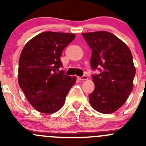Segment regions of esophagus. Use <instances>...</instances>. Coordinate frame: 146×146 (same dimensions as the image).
I'll list each match as a JSON object with an SVG mask.
<instances>
[{
    "label": "esophagus",
    "mask_w": 146,
    "mask_h": 146,
    "mask_svg": "<svg viewBox=\"0 0 146 146\" xmlns=\"http://www.w3.org/2000/svg\"><path fill=\"white\" fill-rule=\"evenodd\" d=\"M88 80V77L86 75H83L81 77H80V80L81 81H85V80Z\"/></svg>",
    "instance_id": "34e87169"
}]
</instances>
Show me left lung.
<instances>
[{"label":"left lung","mask_w":146,"mask_h":146,"mask_svg":"<svg viewBox=\"0 0 146 146\" xmlns=\"http://www.w3.org/2000/svg\"><path fill=\"white\" fill-rule=\"evenodd\" d=\"M82 35L92 50L91 69L100 71L99 74L92 75L95 88L88 96L90 104L99 113H114L126 102L133 89L136 70L131 51L110 32Z\"/></svg>","instance_id":"8db88e82"}]
</instances>
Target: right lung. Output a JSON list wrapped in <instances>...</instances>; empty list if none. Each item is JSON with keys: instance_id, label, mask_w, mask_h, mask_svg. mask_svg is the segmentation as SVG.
<instances>
[{"instance_id": "add662e5", "label": "right lung", "mask_w": 146, "mask_h": 146, "mask_svg": "<svg viewBox=\"0 0 146 146\" xmlns=\"http://www.w3.org/2000/svg\"><path fill=\"white\" fill-rule=\"evenodd\" d=\"M75 38L74 33L46 31L23 47L18 82L28 102L40 113H53L63 107L76 77L59 71L62 51Z\"/></svg>"}]
</instances>
